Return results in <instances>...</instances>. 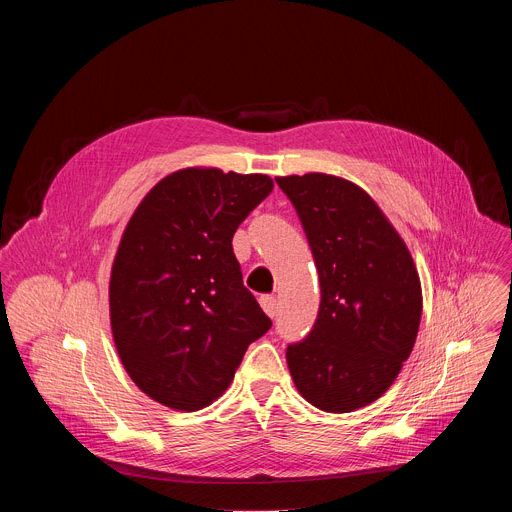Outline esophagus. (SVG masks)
Segmentation results:
<instances>
[{
	"instance_id": "obj_1",
	"label": "esophagus",
	"mask_w": 512,
	"mask_h": 512,
	"mask_svg": "<svg viewBox=\"0 0 512 512\" xmlns=\"http://www.w3.org/2000/svg\"><path fill=\"white\" fill-rule=\"evenodd\" d=\"M259 304H261L263 312H265L269 318H273V316L277 314V302H275L273 296H261V298H259Z\"/></svg>"
}]
</instances>
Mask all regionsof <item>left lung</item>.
I'll return each instance as SVG.
<instances>
[{
  "label": "left lung",
  "mask_w": 512,
  "mask_h": 512,
  "mask_svg": "<svg viewBox=\"0 0 512 512\" xmlns=\"http://www.w3.org/2000/svg\"><path fill=\"white\" fill-rule=\"evenodd\" d=\"M306 231L318 277L314 328L285 350L302 397L328 413L379 399L409 358L421 320V283L413 259L356 184L304 174L275 178Z\"/></svg>",
  "instance_id": "left-lung-1"
}]
</instances>
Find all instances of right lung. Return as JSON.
Segmentation results:
<instances>
[{"mask_svg": "<svg viewBox=\"0 0 512 512\" xmlns=\"http://www.w3.org/2000/svg\"><path fill=\"white\" fill-rule=\"evenodd\" d=\"M271 190L263 174L188 168L133 212L111 271V330L127 375L158 403L210 405L271 328L233 253L239 225Z\"/></svg>", "mask_w": 512, "mask_h": 512, "instance_id": "1", "label": "right lung"}]
</instances>
